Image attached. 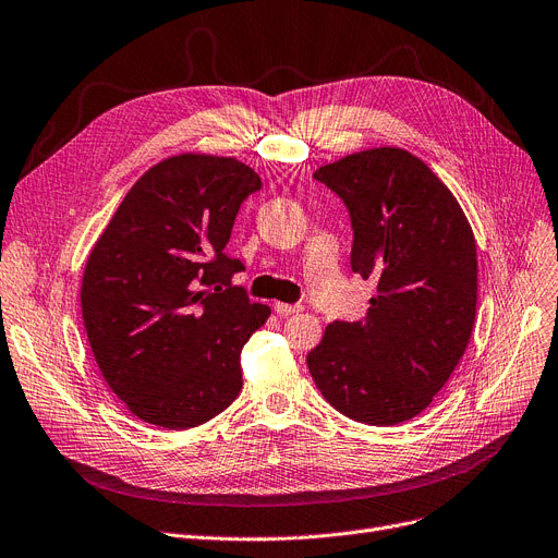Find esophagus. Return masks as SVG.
<instances>
[{
  "mask_svg": "<svg viewBox=\"0 0 558 558\" xmlns=\"http://www.w3.org/2000/svg\"><path fill=\"white\" fill-rule=\"evenodd\" d=\"M276 312L280 314V317H289V314L303 312V305L301 303H276Z\"/></svg>",
  "mask_w": 558,
  "mask_h": 558,
  "instance_id": "obj_1",
  "label": "esophagus"
}]
</instances>
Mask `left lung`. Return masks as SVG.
I'll list each match as a JSON object with an SVG mask.
<instances>
[{
	"instance_id": "obj_1",
	"label": "left lung",
	"mask_w": 558,
	"mask_h": 558,
	"mask_svg": "<svg viewBox=\"0 0 558 558\" xmlns=\"http://www.w3.org/2000/svg\"><path fill=\"white\" fill-rule=\"evenodd\" d=\"M314 180L342 198L351 269L376 282V296L365 319L326 328L307 369L349 420L401 424L442 390L468 349L476 314L472 228L451 191L401 148L349 155Z\"/></svg>"
}]
</instances>
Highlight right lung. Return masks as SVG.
I'll list each match as a JSON object with an SVG mask.
<instances>
[{
	"mask_svg": "<svg viewBox=\"0 0 558 558\" xmlns=\"http://www.w3.org/2000/svg\"><path fill=\"white\" fill-rule=\"evenodd\" d=\"M262 189L228 157L180 155L145 173L95 244L82 314L107 385L143 422L191 428L241 390V349L269 319L226 253L241 203Z\"/></svg>",
	"mask_w": 558,
	"mask_h": 558,
	"instance_id": "obj_1",
	"label": "right lung"
}]
</instances>
